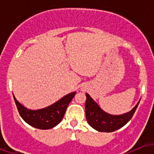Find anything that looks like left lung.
Returning a JSON list of instances; mask_svg holds the SVG:
<instances>
[{"mask_svg": "<svg viewBox=\"0 0 154 154\" xmlns=\"http://www.w3.org/2000/svg\"><path fill=\"white\" fill-rule=\"evenodd\" d=\"M85 114L87 121L92 128L101 132H112L126 125L133 116L139 102L131 111L120 115H113L102 110L97 103L86 93Z\"/></svg>", "mask_w": 154, "mask_h": 154, "instance_id": "left-lung-1", "label": "left lung"}]
</instances>
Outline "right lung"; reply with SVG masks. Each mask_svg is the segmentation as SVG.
<instances>
[{"label": "right lung", "instance_id": "obj_1", "mask_svg": "<svg viewBox=\"0 0 154 154\" xmlns=\"http://www.w3.org/2000/svg\"><path fill=\"white\" fill-rule=\"evenodd\" d=\"M76 92H70L53 105L36 110L29 109L17 100L14 96L16 106L23 119L33 128L47 130L56 127L64 117L66 109Z\"/></svg>", "mask_w": 154, "mask_h": 154}]
</instances>
